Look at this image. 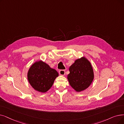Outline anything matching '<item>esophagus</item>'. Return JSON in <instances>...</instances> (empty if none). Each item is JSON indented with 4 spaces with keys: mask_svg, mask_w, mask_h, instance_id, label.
<instances>
[{
    "mask_svg": "<svg viewBox=\"0 0 124 124\" xmlns=\"http://www.w3.org/2000/svg\"><path fill=\"white\" fill-rule=\"evenodd\" d=\"M59 74L61 75H64L65 74V71L64 70H60V71H59Z\"/></svg>",
    "mask_w": 124,
    "mask_h": 124,
    "instance_id": "1",
    "label": "esophagus"
}]
</instances>
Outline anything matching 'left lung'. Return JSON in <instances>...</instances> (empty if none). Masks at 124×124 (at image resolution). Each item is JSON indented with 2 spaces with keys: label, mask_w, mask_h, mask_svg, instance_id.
Here are the masks:
<instances>
[{
  "label": "left lung",
  "mask_w": 124,
  "mask_h": 124,
  "mask_svg": "<svg viewBox=\"0 0 124 124\" xmlns=\"http://www.w3.org/2000/svg\"><path fill=\"white\" fill-rule=\"evenodd\" d=\"M67 79L71 87L78 92L84 91L92 84L94 78L93 67L85 57L77 59L69 68Z\"/></svg>",
  "instance_id": "obj_1"
}]
</instances>
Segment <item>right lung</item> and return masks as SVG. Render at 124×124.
Segmentation results:
<instances>
[{"mask_svg": "<svg viewBox=\"0 0 124 124\" xmlns=\"http://www.w3.org/2000/svg\"><path fill=\"white\" fill-rule=\"evenodd\" d=\"M58 76L55 69L51 68L42 60L35 62L27 72L28 80L31 87L41 93H46L49 90Z\"/></svg>", "mask_w": 124, "mask_h": 124, "instance_id": "right-lung-1", "label": "right lung"}]
</instances>
